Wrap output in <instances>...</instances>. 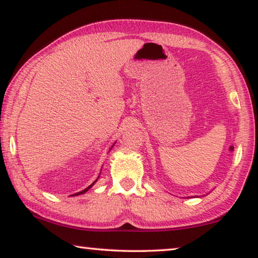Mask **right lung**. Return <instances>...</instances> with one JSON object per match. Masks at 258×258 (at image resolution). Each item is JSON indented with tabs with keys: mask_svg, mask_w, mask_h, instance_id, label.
<instances>
[{
	"mask_svg": "<svg viewBox=\"0 0 258 258\" xmlns=\"http://www.w3.org/2000/svg\"><path fill=\"white\" fill-rule=\"evenodd\" d=\"M115 143H116V142H115ZM115 143H113V145H112V147H113V146H115ZM112 147H111V148H112ZM110 150H111V149H110ZM99 176H100V175H99ZM99 176H98V178H99ZM98 178H97V180H95V181H94V182L92 183V184H91V185H89V186H87V187H86V189H84V190H82V191H80V192H77V194H74L73 196H78V195H83V194H85V192H86V191H89V190L91 189V187H92V186L94 185V183L98 181Z\"/></svg>",
	"mask_w": 258,
	"mask_h": 258,
	"instance_id": "obj_1",
	"label": "right lung"
}]
</instances>
